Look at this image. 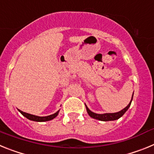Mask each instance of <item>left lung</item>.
I'll return each instance as SVG.
<instances>
[{
    "instance_id": "1",
    "label": "left lung",
    "mask_w": 154,
    "mask_h": 154,
    "mask_svg": "<svg viewBox=\"0 0 154 154\" xmlns=\"http://www.w3.org/2000/svg\"><path fill=\"white\" fill-rule=\"evenodd\" d=\"M133 96H132V99L130 100V103L128 104V106L126 107H125L123 109L120 110L119 112H113V113H103V114H98V113H95V112H92L90 109H89L87 106L85 105V108H86L87 112L89 115V116H91L93 119H98V120H101V121H112V120H116V119H119L120 117H122L123 115H124L125 112H126L128 110V109L130 108V105H131L132 100H133Z\"/></svg>"
}]
</instances>
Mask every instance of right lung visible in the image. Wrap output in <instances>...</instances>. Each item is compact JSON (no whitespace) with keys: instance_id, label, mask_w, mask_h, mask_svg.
I'll use <instances>...</instances> for the list:
<instances>
[{"instance_id":"right-lung-1","label":"right lung","mask_w":154,"mask_h":154,"mask_svg":"<svg viewBox=\"0 0 154 154\" xmlns=\"http://www.w3.org/2000/svg\"><path fill=\"white\" fill-rule=\"evenodd\" d=\"M19 112H21L23 116H24V117H26L27 119H30V120L32 121H35V122H45V121H49L53 119L54 118H55L58 116V112H59V110L57 111L55 113L52 114V115L50 116H35V115H31V114L27 113V112H22L21 110L18 109Z\"/></svg>"}]
</instances>
